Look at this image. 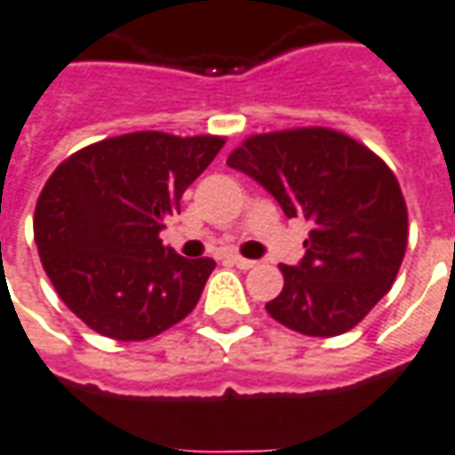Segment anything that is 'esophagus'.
Segmentation results:
<instances>
[{
    "mask_svg": "<svg viewBox=\"0 0 455 455\" xmlns=\"http://www.w3.org/2000/svg\"><path fill=\"white\" fill-rule=\"evenodd\" d=\"M233 265L237 269H252L255 267V265H258V262H255V259H247V258H243V255H233Z\"/></svg>",
    "mask_w": 455,
    "mask_h": 455,
    "instance_id": "1",
    "label": "esophagus"
}]
</instances>
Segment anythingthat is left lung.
Wrapping results in <instances>:
<instances>
[{
    "mask_svg": "<svg viewBox=\"0 0 455 455\" xmlns=\"http://www.w3.org/2000/svg\"><path fill=\"white\" fill-rule=\"evenodd\" d=\"M228 165L255 178L287 218L312 225L305 258L280 265L284 287L269 317L307 337L354 329L399 275L409 212L399 180L374 150L324 126L247 136Z\"/></svg>",
    "mask_w": 455,
    "mask_h": 455,
    "instance_id": "left-lung-1",
    "label": "left lung"
}]
</instances>
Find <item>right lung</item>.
Returning a JSON list of instances; mask_svg holds the SVG:
<instances>
[{"instance_id":"add662e5","label":"right lung","mask_w":455,"mask_h":455,"mask_svg":"<svg viewBox=\"0 0 455 455\" xmlns=\"http://www.w3.org/2000/svg\"><path fill=\"white\" fill-rule=\"evenodd\" d=\"M225 136L136 131L56 165L34 210L44 272L74 315L108 339L143 341L196 309L215 262L158 237Z\"/></svg>"}]
</instances>
